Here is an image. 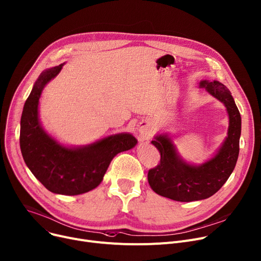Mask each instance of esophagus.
<instances>
[{
    "label": "esophagus",
    "instance_id": "obj_1",
    "mask_svg": "<svg viewBox=\"0 0 261 261\" xmlns=\"http://www.w3.org/2000/svg\"><path fill=\"white\" fill-rule=\"evenodd\" d=\"M152 124L150 123V121L148 120H142L138 123L137 125V130H138V133H140L141 135H146V134H150L152 132Z\"/></svg>",
    "mask_w": 261,
    "mask_h": 261
}]
</instances>
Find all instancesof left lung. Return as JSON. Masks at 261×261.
I'll list each match as a JSON object with an SVG mask.
<instances>
[{
	"label": "left lung",
	"mask_w": 261,
	"mask_h": 261,
	"mask_svg": "<svg viewBox=\"0 0 261 261\" xmlns=\"http://www.w3.org/2000/svg\"><path fill=\"white\" fill-rule=\"evenodd\" d=\"M199 87L227 108L228 136L214 158L200 166L186 163L168 134L155 136L151 143L161 153V163L149 170L148 181L155 193L176 201L201 200L214 195L232 174L239 154L241 117L230 90L217 81H201Z\"/></svg>",
	"instance_id": "8db88e82"
}]
</instances>
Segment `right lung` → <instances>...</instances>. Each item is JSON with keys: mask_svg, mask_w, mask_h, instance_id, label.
<instances>
[{"mask_svg": "<svg viewBox=\"0 0 261 261\" xmlns=\"http://www.w3.org/2000/svg\"><path fill=\"white\" fill-rule=\"evenodd\" d=\"M64 64L41 73L25 101L21 117L20 146L25 164L50 192L79 195L96 188L114 156L132 149L137 141L129 133L102 138L91 145L68 148L49 136L39 119V100L44 87Z\"/></svg>", "mask_w": 261, "mask_h": 261, "instance_id": "add662e5", "label": "right lung"}]
</instances>
